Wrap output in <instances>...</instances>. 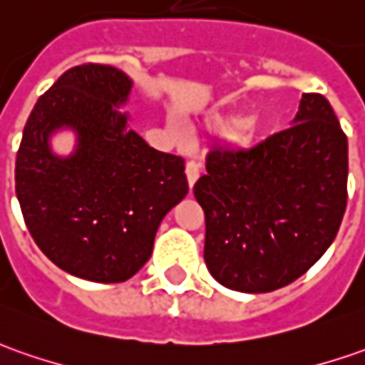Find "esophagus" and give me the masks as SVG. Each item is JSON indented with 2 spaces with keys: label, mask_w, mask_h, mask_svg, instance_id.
Returning <instances> with one entry per match:
<instances>
[{
  "label": "esophagus",
  "mask_w": 365,
  "mask_h": 365,
  "mask_svg": "<svg viewBox=\"0 0 365 365\" xmlns=\"http://www.w3.org/2000/svg\"><path fill=\"white\" fill-rule=\"evenodd\" d=\"M200 173H202L200 163H195V162L185 163V175H187V183H190V187H193V183L197 182Z\"/></svg>",
  "instance_id": "1"
}]
</instances>
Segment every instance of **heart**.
Masks as SVG:
<instances>
[{
    "label": "heart",
    "instance_id": "b5f03b06",
    "mask_svg": "<svg viewBox=\"0 0 365 365\" xmlns=\"http://www.w3.org/2000/svg\"><path fill=\"white\" fill-rule=\"evenodd\" d=\"M205 130L225 133L227 141L237 150H252L264 135V123L255 118H242L230 111H214L203 121Z\"/></svg>",
    "mask_w": 365,
    "mask_h": 365
}]
</instances>
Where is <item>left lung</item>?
<instances>
[{
  "label": "left lung",
  "instance_id": "obj_1",
  "mask_svg": "<svg viewBox=\"0 0 365 365\" xmlns=\"http://www.w3.org/2000/svg\"><path fill=\"white\" fill-rule=\"evenodd\" d=\"M294 123L252 150H212L193 185L205 266L235 292L266 294L304 276L346 212L348 140L329 101L304 93Z\"/></svg>",
  "mask_w": 365,
  "mask_h": 365
}]
</instances>
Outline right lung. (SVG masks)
<instances>
[{"instance_id": "add662e5", "label": "right lung", "mask_w": 365, "mask_h": 365, "mask_svg": "<svg viewBox=\"0 0 365 365\" xmlns=\"http://www.w3.org/2000/svg\"><path fill=\"white\" fill-rule=\"evenodd\" d=\"M130 78L103 63L68 69L37 99L16 160V193L27 230L71 276L130 279L150 259L163 215L187 193L183 158L150 148L120 106ZM58 127L78 131L61 160L48 150Z\"/></svg>"}]
</instances>
